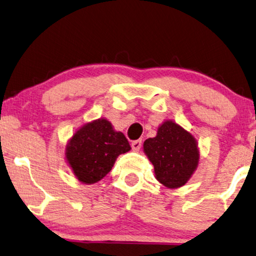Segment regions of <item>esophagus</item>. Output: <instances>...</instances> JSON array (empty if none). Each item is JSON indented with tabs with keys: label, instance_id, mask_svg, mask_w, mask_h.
Wrapping results in <instances>:
<instances>
[{
	"label": "esophagus",
	"instance_id": "esophagus-1",
	"mask_svg": "<svg viewBox=\"0 0 256 256\" xmlns=\"http://www.w3.org/2000/svg\"><path fill=\"white\" fill-rule=\"evenodd\" d=\"M142 146V140H134L132 143V150H135V152H137V150H140Z\"/></svg>",
	"mask_w": 256,
	"mask_h": 256
}]
</instances>
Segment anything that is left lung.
Listing matches in <instances>:
<instances>
[{"label": "left lung", "instance_id": "obj_1", "mask_svg": "<svg viewBox=\"0 0 256 256\" xmlns=\"http://www.w3.org/2000/svg\"><path fill=\"white\" fill-rule=\"evenodd\" d=\"M144 153L154 166L158 182L171 190L185 185L200 161L194 136L171 120L158 128L156 137L144 142Z\"/></svg>", "mask_w": 256, "mask_h": 256}]
</instances>
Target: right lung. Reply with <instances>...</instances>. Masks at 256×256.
<instances>
[{
	"label": "right lung",
	"mask_w": 256,
	"mask_h": 256,
	"mask_svg": "<svg viewBox=\"0 0 256 256\" xmlns=\"http://www.w3.org/2000/svg\"><path fill=\"white\" fill-rule=\"evenodd\" d=\"M132 148L110 121L100 118L82 126L66 148V160L79 182L95 184L110 172L120 154Z\"/></svg>",
	"instance_id": "1"
}]
</instances>
